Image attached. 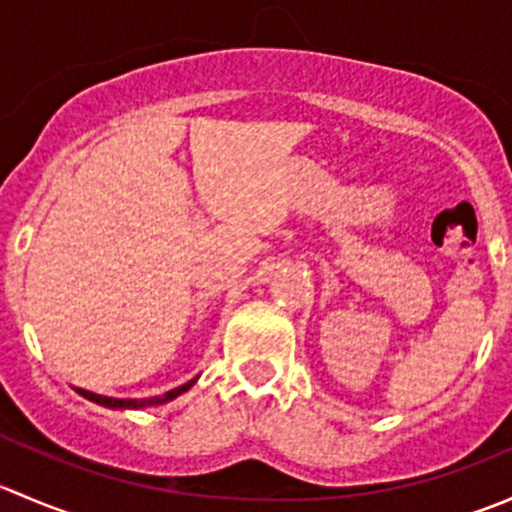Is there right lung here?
I'll use <instances>...</instances> for the list:
<instances>
[{"label":"right lung","instance_id":"1","mask_svg":"<svg viewBox=\"0 0 512 512\" xmlns=\"http://www.w3.org/2000/svg\"><path fill=\"white\" fill-rule=\"evenodd\" d=\"M193 384H195V379H190L188 384L178 386V389H170L168 394L148 396V399H111V396H101V394H94V391H86V389H76V391H79L84 399L94 401V404H98V406H106V409H146V406L168 404V401L178 399V396L185 394V391H188Z\"/></svg>","mask_w":512,"mask_h":512}]
</instances>
